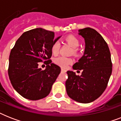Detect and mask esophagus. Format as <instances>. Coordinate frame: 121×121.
Returning <instances> with one entry per match:
<instances>
[{
    "label": "esophagus",
    "mask_w": 121,
    "mask_h": 121,
    "mask_svg": "<svg viewBox=\"0 0 121 121\" xmlns=\"http://www.w3.org/2000/svg\"><path fill=\"white\" fill-rule=\"evenodd\" d=\"M61 72H66V70L65 69H63V68H61Z\"/></svg>",
    "instance_id": "obj_1"
}]
</instances>
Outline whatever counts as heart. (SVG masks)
I'll return each instance as SVG.
<instances>
[{
    "label": "heart",
    "mask_w": 121,
    "mask_h": 121,
    "mask_svg": "<svg viewBox=\"0 0 121 121\" xmlns=\"http://www.w3.org/2000/svg\"><path fill=\"white\" fill-rule=\"evenodd\" d=\"M65 41L72 47L73 49V53L74 54H77L78 49L77 48L80 45L79 39L73 35H68L65 38ZM60 49V44L58 41H55L51 46V53L54 56H56L58 55L59 51ZM73 61V60L72 58H67L65 56H60L54 60L55 64L58 65V66L62 67V68H66L69 65L72 64Z\"/></svg>",
    "instance_id": "heart-1"
}]
</instances>
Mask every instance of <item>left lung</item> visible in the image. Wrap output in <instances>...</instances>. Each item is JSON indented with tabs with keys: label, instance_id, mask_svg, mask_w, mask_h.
<instances>
[{
	"label": "left lung",
	"instance_id": "8db88e82",
	"mask_svg": "<svg viewBox=\"0 0 121 121\" xmlns=\"http://www.w3.org/2000/svg\"><path fill=\"white\" fill-rule=\"evenodd\" d=\"M85 39L84 55L73 65L74 70H82L80 76L68 71L66 90L68 95L80 103H90L99 97L107 87L112 63L107 43L95 29H80Z\"/></svg>",
	"mask_w": 121,
	"mask_h": 121
}]
</instances>
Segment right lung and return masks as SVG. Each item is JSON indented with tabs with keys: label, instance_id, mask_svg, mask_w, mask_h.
<instances>
[{
	"label": "right lung",
	"instance_id": "right-lung-1",
	"mask_svg": "<svg viewBox=\"0 0 121 121\" xmlns=\"http://www.w3.org/2000/svg\"><path fill=\"white\" fill-rule=\"evenodd\" d=\"M55 33L42 28L24 33L10 51L8 74L14 88L23 97L31 100L48 95L61 72L49 60L51 48L56 41ZM47 65L45 70L38 68L39 63Z\"/></svg>",
	"mask_w": 121,
	"mask_h": 121
}]
</instances>
